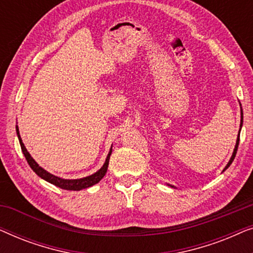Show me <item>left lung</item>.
Segmentation results:
<instances>
[{"label":"left lung","mask_w":253,"mask_h":253,"mask_svg":"<svg viewBox=\"0 0 253 253\" xmlns=\"http://www.w3.org/2000/svg\"><path fill=\"white\" fill-rule=\"evenodd\" d=\"M241 127H242V124H243V110H242V107H241ZM240 131H241V129H240ZM238 143H240V133H238V138H237V140H236V145H235V148H234V152H233V155H231V158H230V160H229V162H228L227 164V166H226V168L223 169V170H226V169L229 167V166L231 165V162L234 161V159H235V157H236V152H237V148H238ZM170 186H172V185H170ZM172 188H174V186H172Z\"/></svg>","instance_id":"8db88e82"}]
</instances>
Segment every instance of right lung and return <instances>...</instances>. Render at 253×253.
<instances>
[{"label":"right lung","instance_id":"obj_1","mask_svg":"<svg viewBox=\"0 0 253 253\" xmlns=\"http://www.w3.org/2000/svg\"><path fill=\"white\" fill-rule=\"evenodd\" d=\"M16 131H17V136H18V139H19L20 147H22V152H23L24 157L26 158V161H27V164L30 165V167L33 169V171L36 172L39 177L44 179V181L51 183V184L58 186V188L64 189V190H71V191H79V190L89 188V186L99 183L100 181H101V178L103 177V176L106 175L107 168H108V164H109V158H110V154H112V148H110L109 153H108V155H107L105 164H103L102 167L100 168L98 171L94 172L93 175H89V176H87V177H83V178H78V179H64V178L57 177V176L50 174V172L44 170L43 168H41L40 166L37 164L36 160L31 157V154L29 153V152H27L25 145H24L22 138H20L18 126H16Z\"/></svg>","mask_w":253,"mask_h":253}]
</instances>
